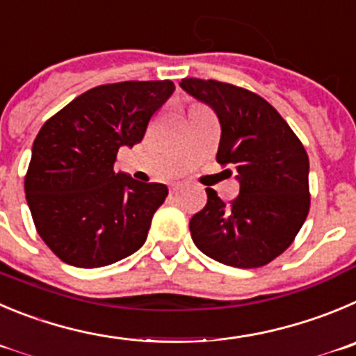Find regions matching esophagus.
<instances>
[{
    "instance_id": "obj_1",
    "label": "esophagus",
    "mask_w": 356,
    "mask_h": 356,
    "mask_svg": "<svg viewBox=\"0 0 356 356\" xmlns=\"http://www.w3.org/2000/svg\"><path fill=\"white\" fill-rule=\"evenodd\" d=\"M179 189V184H172V191H177Z\"/></svg>"
}]
</instances>
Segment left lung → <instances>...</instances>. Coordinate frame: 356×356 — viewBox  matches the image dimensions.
Listing matches in <instances>:
<instances>
[{"mask_svg":"<svg viewBox=\"0 0 356 356\" xmlns=\"http://www.w3.org/2000/svg\"><path fill=\"white\" fill-rule=\"evenodd\" d=\"M181 88L207 103L221 124L216 159L237 172L230 205L207 188V204L191 218L195 245L219 264L264 267L284 253L311 204L309 158L293 129L267 99L218 81L182 79Z\"/></svg>","mask_w":356,"mask_h":356,"instance_id":"8db88e82","label":"left lung"}]
</instances>
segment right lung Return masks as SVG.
<instances>
[{
    "instance_id": "right-lung-1",
    "label": "right lung",
    "mask_w": 356,
    "mask_h": 356,
    "mask_svg": "<svg viewBox=\"0 0 356 356\" xmlns=\"http://www.w3.org/2000/svg\"><path fill=\"white\" fill-rule=\"evenodd\" d=\"M172 81H126L82 92L33 142L24 179L36 232L65 264L96 268L144 245L168 188L114 170L119 147L142 142Z\"/></svg>"
}]
</instances>
